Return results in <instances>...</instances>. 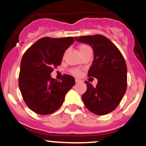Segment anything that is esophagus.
<instances>
[{
  "mask_svg": "<svg viewBox=\"0 0 146 146\" xmlns=\"http://www.w3.org/2000/svg\"><path fill=\"white\" fill-rule=\"evenodd\" d=\"M81 81H82V80H80V79H77V78H76V79H75V82H80Z\"/></svg>",
  "mask_w": 146,
  "mask_h": 146,
  "instance_id": "esophagus-1",
  "label": "esophagus"
}]
</instances>
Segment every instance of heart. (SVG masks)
Instances as JSON below:
<instances>
[{"label":"heart","mask_w":146,"mask_h":146,"mask_svg":"<svg viewBox=\"0 0 146 146\" xmlns=\"http://www.w3.org/2000/svg\"><path fill=\"white\" fill-rule=\"evenodd\" d=\"M88 47V46H87V45H86V44H81L80 46L79 47L80 52V51H82V50H84V49L87 48ZM72 72L74 74V75H79L80 74V71L78 70V69H73V70L72 71Z\"/></svg>","instance_id":"heart-1"}]
</instances>
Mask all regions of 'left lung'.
I'll use <instances>...</instances> for the list:
<instances>
[{"label":"left lung","instance_id":"1","mask_svg":"<svg viewBox=\"0 0 146 146\" xmlns=\"http://www.w3.org/2000/svg\"><path fill=\"white\" fill-rule=\"evenodd\" d=\"M94 50V61L88 77L98 80L96 87L86 81L87 91L82 96L86 108L96 115L111 113L118 107L126 91L127 67L123 55L110 40L102 35L75 37Z\"/></svg>","mask_w":146,"mask_h":146}]
</instances>
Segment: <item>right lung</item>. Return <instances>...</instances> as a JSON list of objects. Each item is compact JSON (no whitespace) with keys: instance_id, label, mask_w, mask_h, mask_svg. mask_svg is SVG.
I'll return each instance as SVG.
<instances>
[{"instance_id":"right-lung-1","label":"right lung","mask_w":146,"mask_h":146,"mask_svg":"<svg viewBox=\"0 0 146 146\" xmlns=\"http://www.w3.org/2000/svg\"><path fill=\"white\" fill-rule=\"evenodd\" d=\"M74 42L73 37H44L23 55L19 88L27 106L37 114L49 115L58 110L66 93L75 85L71 75L64 74L60 81L50 75L54 67L60 65L64 52Z\"/></svg>"}]
</instances>
